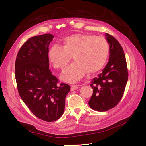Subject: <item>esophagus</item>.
<instances>
[{
	"instance_id": "34e87169",
	"label": "esophagus",
	"mask_w": 146,
	"mask_h": 146,
	"mask_svg": "<svg viewBox=\"0 0 146 146\" xmlns=\"http://www.w3.org/2000/svg\"><path fill=\"white\" fill-rule=\"evenodd\" d=\"M78 88V85H71V86H70V90H71V91H72L77 90Z\"/></svg>"
}]
</instances>
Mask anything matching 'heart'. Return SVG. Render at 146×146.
<instances>
[{
    "mask_svg": "<svg viewBox=\"0 0 146 146\" xmlns=\"http://www.w3.org/2000/svg\"><path fill=\"white\" fill-rule=\"evenodd\" d=\"M109 44L105 38L91 35L75 34L66 37L63 46L55 44L48 52V58L56 69H63L73 55L74 62L61 74L64 82L75 83L86 73L99 71L107 62Z\"/></svg>",
    "mask_w": 146,
    "mask_h": 146,
    "instance_id": "b5f03b06",
    "label": "heart"
}]
</instances>
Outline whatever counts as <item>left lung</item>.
<instances>
[{
	"mask_svg": "<svg viewBox=\"0 0 146 146\" xmlns=\"http://www.w3.org/2000/svg\"><path fill=\"white\" fill-rule=\"evenodd\" d=\"M110 45L109 61L102 72L92 79L93 93L88 104L98 111L114 108L122 99L128 80V70L123 48L117 39L105 33Z\"/></svg>",
	"mask_w": 146,
	"mask_h": 146,
	"instance_id": "obj_1",
	"label": "left lung"
}]
</instances>
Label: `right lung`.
I'll list each match as a JSON object with an SVG mask.
<instances>
[{"mask_svg":"<svg viewBox=\"0 0 146 146\" xmlns=\"http://www.w3.org/2000/svg\"><path fill=\"white\" fill-rule=\"evenodd\" d=\"M54 36L49 33L29 38L20 48L15 63V78L19 96L35 116L46 122L63 115L68 84L49 69L48 46Z\"/></svg>","mask_w":146,"mask_h":146,"instance_id":"obj_1","label":"right lung"}]
</instances>
